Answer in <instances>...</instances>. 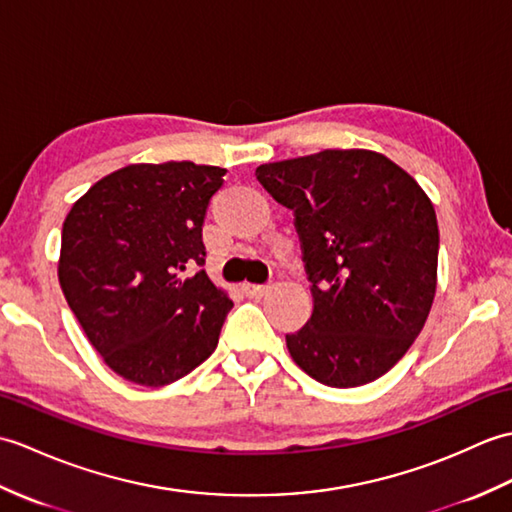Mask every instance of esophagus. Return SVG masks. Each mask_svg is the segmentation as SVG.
<instances>
[{"label": "esophagus", "mask_w": 512, "mask_h": 512, "mask_svg": "<svg viewBox=\"0 0 512 512\" xmlns=\"http://www.w3.org/2000/svg\"><path fill=\"white\" fill-rule=\"evenodd\" d=\"M267 285H243V291L249 295V298H263L267 293Z\"/></svg>", "instance_id": "esophagus-1"}]
</instances>
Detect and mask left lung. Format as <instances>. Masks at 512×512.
I'll return each mask as SVG.
<instances>
[{"label":"left lung","instance_id":"8db88e82","mask_svg":"<svg viewBox=\"0 0 512 512\" xmlns=\"http://www.w3.org/2000/svg\"><path fill=\"white\" fill-rule=\"evenodd\" d=\"M293 210L313 313L287 335L293 361L331 388L383 377L418 333L436 295L438 221L429 197L388 157L326 149L256 168Z\"/></svg>","mask_w":512,"mask_h":512}]
</instances>
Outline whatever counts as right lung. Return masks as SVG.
Here are the masks:
<instances>
[{"instance_id": "1", "label": "right lung", "mask_w": 512, "mask_h": 512, "mask_svg": "<svg viewBox=\"0 0 512 512\" xmlns=\"http://www.w3.org/2000/svg\"><path fill=\"white\" fill-rule=\"evenodd\" d=\"M225 168L131 164L102 177L65 217L59 282L92 346L122 379L160 388L219 344L234 302L201 267V227ZM198 274L187 276V269Z\"/></svg>"}]
</instances>
